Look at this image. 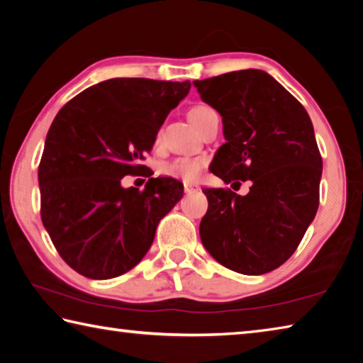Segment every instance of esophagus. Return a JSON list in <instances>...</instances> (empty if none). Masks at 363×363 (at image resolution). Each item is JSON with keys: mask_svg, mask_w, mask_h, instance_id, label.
<instances>
[{"mask_svg": "<svg viewBox=\"0 0 363 363\" xmlns=\"http://www.w3.org/2000/svg\"><path fill=\"white\" fill-rule=\"evenodd\" d=\"M196 187L195 186H192V184H184V190H186V192H192V190H195Z\"/></svg>", "mask_w": 363, "mask_h": 363, "instance_id": "esophagus-1", "label": "esophagus"}]
</instances>
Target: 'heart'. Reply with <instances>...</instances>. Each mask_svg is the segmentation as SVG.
I'll use <instances>...</instances> for the list:
<instances>
[{
  "mask_svg": "<svg viewBox=\"0 0 363 363\" xmlns=\"http://www.w3.org/2000/svg\"><path fill=\"white\" fill-rule=\"evenodd\" d=\"M213 112L214 110L206 106H196L194 108H190L189 120L192 121V125L199 130L203 120ZM158 140H160V134L157 136V143ZM205 167H206V158L203 157H179V158H174L173 162L163 164L162 173L164 176L176 177V179L194 182L199 179Z\"/></svg>",
  "mask_w": 363,
  "mask_h": 363,
  "instance_id": "heart-1",
  "label": "heart"
}]
</instances>
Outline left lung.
Here are the masks:
<instances>
[{
  "label": "left lung",
  "mask_w": 363,
  "mask_h": 363,
  "mask_svg": "<svg viewBox=\"0 0 363 363\" xmlns=\"http://www.w3.org/2000/svg\"><path fill=\"white\" fill-rule=\"evenodd\" d=\"M223 116L225 143L211 173L250 192L203 189L200 238L214 259L245 275L280 267L303 240L318 208L322 157L314 126L296 97L256 69L194 82Z\"/></svg>",
  "instance_id": "1"
}]
</instances>
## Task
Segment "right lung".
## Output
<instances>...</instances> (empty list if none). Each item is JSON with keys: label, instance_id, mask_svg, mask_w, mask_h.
<instances>
[{"label": "right lung", "instance_id": "add662e5", "mask_svg": "<svg viewBox=\"0 0 363 363\" xmlns=\"http://www.w3.org/2000/svg\"><path fill=\"white\" fill-rule=\"evenodd\" d=\"M189 82L112 78L59 110L38 168L41 220L62 259L94 280L118 277L149 251L157 225L182 199V182L150 177L144 190L121 179L155 144Z\"/></svg>", "mask_w": 363, "mask_h": 363}]
</instances>
